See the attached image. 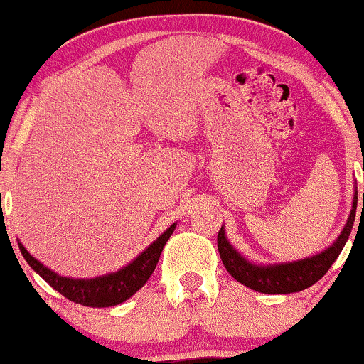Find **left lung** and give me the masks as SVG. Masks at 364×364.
<instances>
[{"label": "left lung", "instance_id": "obj_1", "mask_svg": "<svg viewBox=\"0 0 364 364\" xmlns=\"http://www.w3.org/2000/svg\"><path fill=\"white\" fill-rule=\"evenodd\" d=\"M355 206H358V193L354 194L353 210H350L349 220H347L346 228L340 232L337 241H335L330 248L318 253V255L309 257V259H302L299 262H288V264L279 265H265V267L250 264V262L245 260L243 257L229 245V241L225 240L224 228H220L217 236L218 253H220V259L224 262L229 274L236 281H240L241 284H245V287L252 288V290L260 293H271V295L302 291L306 290V288L312 287L316 281L321 279V277L328 272V269L331 267V264L337 260L340 252H342L347 240H349L350 230H353Z\"/></svg>", "mask_w": 364, "mask_h": 364}]
</instances>
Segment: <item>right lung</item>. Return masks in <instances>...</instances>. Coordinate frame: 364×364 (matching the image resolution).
<instances>
[{
    "label": "right lung",
    "instance_id": "add662e5",
    "mask_svg": "<svg viewBox=\"0 0 364 364\" xmlns=\"http://www.w3.org/2000/svg\"><path fill=\"white\" fill-rule=\"evenodd\" d=\"M175 224H171L158 240L147 250H144L130 265L123 267L112 274L95 277V279H71V277L58 276L48 267L38 262L29 252L18 243L21 253L24 255L27 264L40 274L53 290L73 300V302L81 304L87 307H112L130 299L144 284L147 283L152 272H154L156 264H158L159 255L165 248L166 241L173 234Z\"/></svg>",
    "mask_w": 364,
    "mask_h": 364
}]
</instances>
